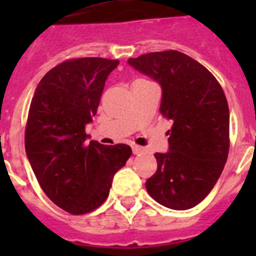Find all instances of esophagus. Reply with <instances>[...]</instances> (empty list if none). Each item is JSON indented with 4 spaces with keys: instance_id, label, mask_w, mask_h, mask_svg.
I'll list each match as a JSON object with an SVG mask.
<instances>
[{
    "instance_id": "34e87169",
    "label": "esophagus",
    "mask_w": 256,
    "mask_h": 256,
    "mask_svg": "<svg viewBox=\"0 0 256 256\" xmlns=\"http://www.w3.org/2000/svg\"><path fill=\"white\" fill-rule=\"evenodd\" d=\"M144 151H146V150H144V147L138 146V144H134V146H132V152H134V154H144Z\"/></svg>"
}]
</instances>
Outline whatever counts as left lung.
<instances>
[{"instance_id": "left-lung-1", "label": "left lung", "mask_w": 256, "mask_h": 256, "mask_svg": "<svg viewBox=\"0 0 256 256\" xmlns=\"http://www.w3.org/2000/svg\"><path fill=\"white\" fill-rule=\"evenodd\" d=\"M128 66L157 82L160 112L172 120L168 151L154 154L157 171L148 194L170 209L202 202L220 177L229 151V109L223 89L207 68L177 50L130 58Z\"/></svg>"}]
</instances>
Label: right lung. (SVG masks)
I'll return each instance as SVG.
<instances>
[{"instance_id":"add662e5","label":"right lung","mask_w":256,"mask_h":256,"mask_svg":"<svg viewBox=\"0 0 256 256\" xmlns=\"http://www.w3.org/2000/svg\"><path fill=\"white\" fill-rule=\"evenodd\" d=\"M118 60L79 58L49 70L38 84L26 128V154L43 192L72 214L96 209L131 156L125 144L90 141L85 126L96 114L105 82Z\"/></svg>"}]
</instances>
